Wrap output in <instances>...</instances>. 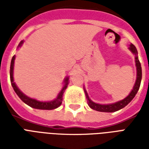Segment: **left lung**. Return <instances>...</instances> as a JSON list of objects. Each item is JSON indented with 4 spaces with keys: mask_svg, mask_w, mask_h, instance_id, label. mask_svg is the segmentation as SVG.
I'll return each instance as SVG.
<instances>
[{
    "mask_svg": "<svg viewBox=\"0 0 149 149\" xmlns=\"http://www.w3.org/2000/svg\"><path fill=\"white\" fill-rule=\"evenodd\" d=\"M128 49L131 51L132 54L135 55V63H136V79L134 86H133L132 89L130 92V93L128 94L125 98H124L123 100H119L117 102L112 104H101L95 103V102H93V100H91L89 97H88V95L87 92L85 90V88H84V93H85V96H86L88 104V106L90 107L91 109L96 110V111H98V112H116V111L125 108L127 104H128V103H130L131 100L135 97L136 94L137 93L138 90L140 88V86H141V78H142V69H141V63H140L139 59H138V52L137 50H136V48L132 44H131L129 45V47H128Z\"/></svg>",
    "mask_w": 149,
    "mask_h": 149,
    "instance_id": "8db88e82",
    "label": "left lung"
}]
</instances>
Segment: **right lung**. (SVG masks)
<instances>
[{"label": "right lung", "mask_w": 149, "mask_h": 149, "mask_svg": "<svg viewBox=\"0 0 149 149\" xmlns=\"http://www.w3.org/2000/svg\"><path fill=\"white\" fill-rule=\"evenodd\" d=\"M24 43V40H21L19 45H18L17 48H20ZM15 59H16V56H13V58H12L11 61V65H10V81H11V84L13 89H14L15 93H17L18 97H20L21 99L24 103H25L26 104H28L29 106L32 107L33 109H42V110H52L55 109L56 108H58L62 103V100H63V94L65 93V89L67 88L68 84V80H69V77H66L64 79V85H63V88L61 90V92L59 93V94L57 95L56 98H55L54 100H50V101H40V100H37L34 98H31V97H28L25 94L23 93L20 89L17 86V84L14 82V79H13V69H14V61Z\"/></svg>", "instance_id": "add662e5"}]
</instances>
